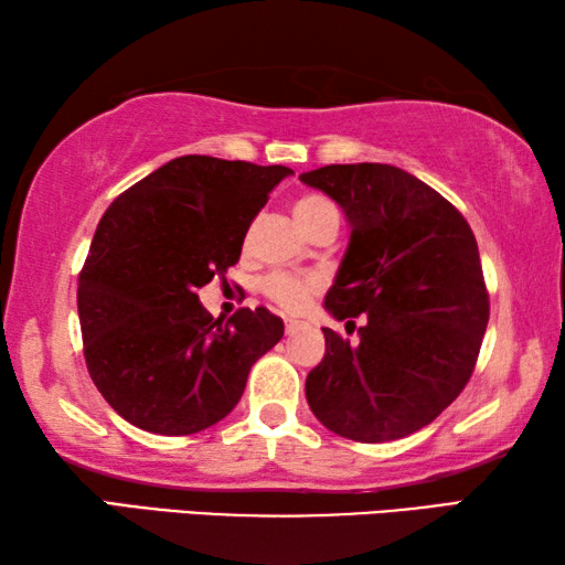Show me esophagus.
Segmentation results:
<instances>
[{"label":"esophagus","mask_w":565,"mask_h":565,"mask_svg":"<svg viewBox=\"0 0 565 565\" xmlns=\"http://www.w3.org/2000/svg\"><path fill=\"white\" fill-rule=\"evenodd\" d=\"M308 328V322L302 320H285V335H295V332H300Z\"/></svg>","instance_id":"obj_1"}]
</instances>
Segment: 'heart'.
<instances>
[{
	"mask_svg": "<svg viewBox=\"0 0 565 565\" xmlns=\"http://www.w3.org/2000/svg\"><path fill=\"white\" fill-rule=\"evenodd\" d=\"M295 217L302 225L305 233L312 227L322 225V222H338L340 212L328 195L322 192H308L298 202H295ZM263 295L270 302H275L280 310L298 312L305 308L312 295L320 290V282L310 275H292V273H270L260 285Z\"/></svg>",
	"mask_w": 565,
	"mask_h": 565,
	"instance_id": "b5f03b06",
	"label": "heart"
}]
</instances>
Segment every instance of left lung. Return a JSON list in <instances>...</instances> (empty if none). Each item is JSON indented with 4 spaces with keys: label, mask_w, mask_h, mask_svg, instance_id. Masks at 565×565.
<instances>
[{
    "label": "left lung",
    "mask_w": 565,
    "mask_h": 565,
    "mask_svg": "<svg viewBox=\"0 0 565 565\" xmlns=\"http://www.w3.org/2000/svg\"><path fill=\"white\" fill-rule=\"evenodd\" d=\"M353 225L326 308L358 343L326 328L305 381L310 411L338 436L383 443L438 418L473 375L491 318L478 243L460 210L393 164L302 172Z\"/></svg>",
    "instance_id": "obj_1"
}]
</instances>
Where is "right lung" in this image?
I'll use <instances>...</instances> for the list:
<instances>
[{
  "label": "right lung",
  "mask_w": 565,
  "mask_h": 565,
  "mask_svg": "<svg viewBox=\"0 0 565 565\" xmlns=\"http://www.w3.org/2000/svg\"><path fill=\"white\" fill-rule=\"evenodd\" d=\"M290 172L184 154L102 215L77 280L82 353L127 423L160 436L210 428L282 338V320L263 305L215 320L198 290L239 260L249 222Z\"/></svg>",
  "instance_id": "1"
}]
</instances>
